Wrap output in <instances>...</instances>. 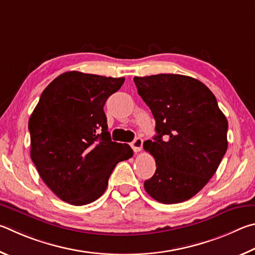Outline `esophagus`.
Returning <instances> with one entry per match:
<instances>
[{
    "mask_svg": "<svg viewBox=\"0 0 255 255\" xmlns=\"http://www.w3.org/2000/svg\"><path fill=\"white\" fill-rule=\"evenodd\" d=\"M130 145L134 152H140L142 150V145H143V141H142L141 137H135V139L131 142Z\"/></svg>",
    "mask_w": 255,
    "mask_h": 255,
    "instance_id": "34e87169",
    "label": "esophagus"
}]
</instances>
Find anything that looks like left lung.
Returning a JSON list of instances; mask_svg holds the SVG:
<instances>
[{"label":"left lung","mask_w":255,"mask_h":255,"mask_svg":"<svg viewBox=\"0 0 255 255\" xmlns=\"http://www.w3.org/2000/svg\"><path fill=\"white\" fill-rule=\"evenodd\" d=\"M133 80L152 112L157 132L143 144L157 166L144 189L162 204L188 200L214 176L226 152L225 115L211 89L189 76L159 74Z\"/></svg>","instance_id":"obj_1"}]
</instances>
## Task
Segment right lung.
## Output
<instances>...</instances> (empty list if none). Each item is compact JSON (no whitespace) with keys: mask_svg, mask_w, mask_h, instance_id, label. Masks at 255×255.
<instances>
[{"mask_svg":"<svg viewBox=\"0 0 255 255\" xmlns=\"http://www.w3.org/2000/svg\"><path fill=\"white\" fill-rule=\"evenodd\" d=\"M124 78L67 71L48 85L29 120L30 155L44 184L61 200L82 206L100 198L116 164L130 159L111 140L104 105Z\"/></svg>","mask_w":255,"mask_h":255,"instance_id":"1","label":"right lung"}]
</instances>
